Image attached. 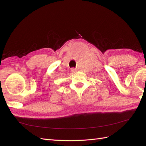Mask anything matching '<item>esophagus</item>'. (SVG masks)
I'll list each match as a JSON object with an SVG mask.
<instances>
[{
    "instance_id": "esophagus-1",
    "label": "esophagus",
    "mask_w": 146,
    "mask_h": 146,
    "mask_svg": "<svg viewBox=\"0 0 146 146\" xmlns=\"http://www.w3.org/2000/svg\"><path fill=\"white\" fill-rule=\"evenodd\" d=\"M70 70H71V71L72 72H75V71H76V69H75V68H71V69H70Z\"/></svg>"
}]
</instances>
